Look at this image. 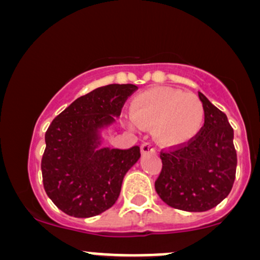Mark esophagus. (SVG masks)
I'll return each instance as SVG.
<instances>
[{
	"instance_id": "1",
	"label": "esophagus",
	"mask_w": 260,
	"mask_h": 260,
	"mask_svg": "<svg viewBox=\"0 0 260 260\" xmlns=\"http://www.w3.org/2000/svg\"><path fill=\"white\" fill-rule=\"evenodd\" d=\"M142 153L147 154V153H155V148L154 145L151 144L150 142H145L142 144Z\"/></svg>"
}]
</instances>
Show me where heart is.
<instances>
[{"mask_svg": "<svg viewBox=\"0 0 260 260\" xmlns=\"http://www.w3.org/2000/svg\"><path fill=\"white\" fill-rule=\"evenodd\" d=\"M204 105L193 92L157 86L140 92L133 101L131 124L153 127L164 145H178L192 139L204 122Z\"/></svg>", "mask_w": 260, "mask_h": 260, "instance_id": "1", "label": "heart"}]
</instances>
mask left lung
Returning <instances> with one entry per match:
<instances>
[{"label": "left lung", "instance_id": "left-lung-1", "mask_svg": "<svg viewBox=\"0 0 260 260\" xmlns=\"http://www.w3.org/2000/svg\"><path fill=\"white\" fill-rule=\"evenodd\" d=\"M204 126L186 143L160 151L162 169L155 189L166 204L186 211H207L231 192L237 154L228 116L202 92Z\"/></svg>", "mask_w": 260, "mask_h": 260}]
</instances>
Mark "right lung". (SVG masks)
Instances as JSON below:
<instances>
[{
    "label": "right lung",
    "mask_w": 260,
    "mask_h": 260,
    "mask_svg": "<svg viewBox=\"0 0 260 260\" xmlns=\"http://www.w3.org/2000/svg\"><path fill=\"white\" fill-rule=\"evenodd\" d=\"M138 86L110 84L73 101L45 133L41 172L46 194L67 215H99L117 201L124 175L140 157L129 149H96V129L113 122Z\"/></svg>",
    "instance_id": "obj_1"
}]
</instances>
